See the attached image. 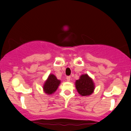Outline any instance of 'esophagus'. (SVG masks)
I'll return each mask as SVG.
<instances>
[{
  "label": "esophagus",
  "mask_w": 131,
  "mask_h": 131,
  "mask_svg": "<svg viewBox=\"0 0 131 131\" xmlns=\"http://www.w3.org/2000/svg\"><path fill=\"white\" fill-rule=\"evenodd\" d=\"M66 79H67V81L70 82V79H71V77L70 76H67V78H66Z\"/></svg>",
  "instance_id": "obj_1"
}]
</instances>
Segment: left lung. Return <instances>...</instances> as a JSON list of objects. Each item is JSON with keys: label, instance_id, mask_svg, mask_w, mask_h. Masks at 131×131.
Listing matches in <instances>:
<instances>
[{"label": "left lung", "instance_id": "1", "mask_svg": "<svg viewBox=\"0 0 131 131\" xmlns=\"http://www.w3.org/2000/svg\"><path fill=\"white\" fill-rule=\"evenodd\" d=\"M75 86L78 92L83 96L91 95L94 92L95 87L92 79L88 74H82L79 79L75 82Z\"/></svg>", "mask_w": 131, "mask_h": 131}]
</instances>
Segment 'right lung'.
Wrapping results in <instances>:
<instances>
[{"mask_svg": "<svg viewBox=\"0 0 131 131\" xmlns=\"http://www.w3.org/2000/svg\"><path fill=\"white\" fill-rule=\"evenodd\" d=\"M60 83V80H58L54 74H50L43 86V92L49 95L53 94L58 89Z\"/></svg>", "mask_w": 131, "mask_h": 131, "instance_id": "add662e5", "label": "right lung"}]
</instances>
